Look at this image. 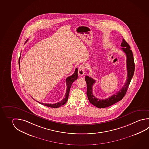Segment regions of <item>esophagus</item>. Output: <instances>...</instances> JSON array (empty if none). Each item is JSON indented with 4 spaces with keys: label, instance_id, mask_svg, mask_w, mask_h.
Returning a JSON list of instances; mask_svg holds the SVG:
<instances>
[{
    "label": "esophagus",
    "instance_id": "esophagus-1",
    "mask_svg": "<svg viewBox=\"0 0 149 149\" xmlns=\"http://www.w3.org/2000/svg\"><path fill=\"white\" fill-rule=\"evenodd\" d=\"M84 65H81L78 68V74L79 76H83L84 74Z\"/></svg>",
    "mask_w": 149,
    "mask_h": 149
}]
</instances>
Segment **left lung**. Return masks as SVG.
<instances>
[{
	"mask_svg": "<svg viewBox=\"0 0 149 149\" xmlns=\"http://www.w3.org/2000/svg\"><path fill=\"white\" fill-rule=\"evenodd\" d=\"M122 48L121 49L125 52L127 56V79L124 86L121 90L116 92V94L111 95V97L106 99H99L95 97L92 93V87L95 82V80L89 76H86L85 80L87 83V95L90 102L92 103L93 106L99 108H107L112 106L114 103L118 102L122 100L125 97L127 91L128 87L130 84L131 79L134 74L135 69V64L132 52L130 50V47L129 44L123 38L122 42L121 44Z\"/></svg>",
	"mask_w": 149,
	"mask_h": 149,
	"instance_id": "8db88e82",
	"label": "left lung"
}]
</instances>
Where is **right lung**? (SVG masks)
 I'll use <instances>...</instances> for the list:
<instances>
[{
  "label": "right lung",
  "instance_id": "1",
  "mask_svg": "<svg viewBox=\"0 0 149 149\" xmlns=\"http://www.w3.org/2000/svg\"><path fill=\"white\" fill-rule=\"evenodd\" d=\"M19 66L20 67V58L19 59ZM77 78H78V69L76 68L75 69V71H74V72L73 74L68 77L66 79L65 82H66V84L67 86V90H66V93L65 94V97H63V99L59 102L54 103V104H48V103H41V102H39L37 101L39 103L41 104H42L43 106L50 107V108H58L62 106V105L65 104V103H66L68 101V97H69V91H70L71 85L72 84L73 82L77 80Z\"/></svg>",
  "mask_w": 149,
  "mask_h": 149
}]
</instances>
